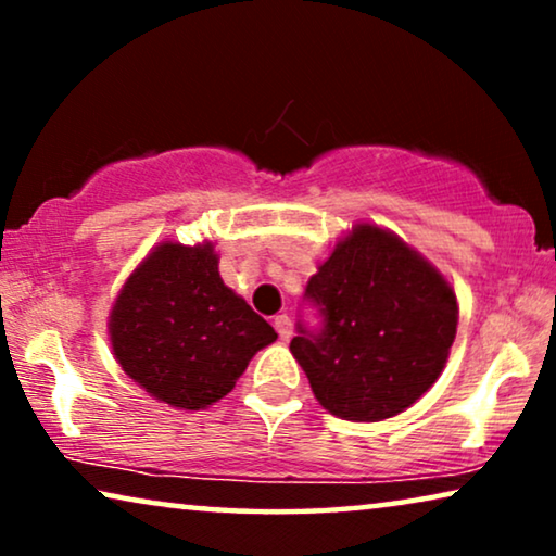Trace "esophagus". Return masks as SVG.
Returning a JSON list of instances; mask_svg holds the SVG:
<instances>
[{
	"label": "esophagus",
	"mask_w": 556,
	"mask_h": 556,
	"mask_svg": "<svg viewBox=\"0 0 556 556\" xmlns=\"http://www.w3.org/2000/svg\"><path fill=\"white\" fill-rule=\"evenodd\" d=\"M273 326H276V331H278V337H280V339H283V341L291 339L293 326H291V318H288L286 314L276 316V321H273Z\"/></svg>",
	"instance_id": "1"
}]
</instances>
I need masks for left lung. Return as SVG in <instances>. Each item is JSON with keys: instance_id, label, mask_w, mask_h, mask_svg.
Masks as SVG:
<instances>
[{"instance_id": "left-lung-1", "label": "left lung", "mask_w": 556, "mask_h": 556, "mask_svg": "<svg viewBox=\"0 0 556 556\" xmlns=\"http://www.w3.org/2000/svg\"><path fill=\"white\" fill-rule=\"evenodd\" d=\"M291 352L331 415L377 422L435 384L458 326L447 280L392 232L356 225L311 276Z\"/></svg>"}]
</instances>
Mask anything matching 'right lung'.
Returning a JSON list of instances; mask_svg holds the SVG:
<instances>
[{
    "label": "right lung",
    "instance_id": "add662e5",
    "mask_svg": "<svg viewBox=\"0 0 556 556\" xmlns=\"http://www.w3.org/2000/svg\"><path fill=\"white\" fill-rule=\"evenodd\" d=\"M113 354L151 397L204 409L232 390L278 333L223 283L212 242H162L111 311Z\"/></svg>",
    "mask_w": 556,
    "mask_h": 556
}]
</instances>
